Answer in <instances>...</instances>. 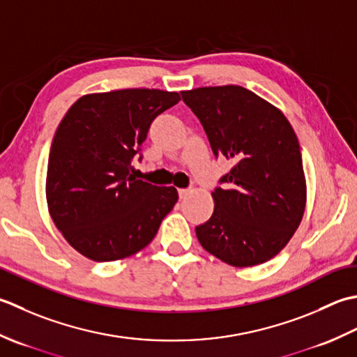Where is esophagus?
Segmentation results:
<instances>
[{
  "instance_id": "34e87169",
  "label": "esophagus",
  "mask_w": 357,
  "mask_h": 357,
  "mask_svg": "<svg viewBox=\"0 0 357 357\" xmlns=\"http://www.w3.org/2000/svg\"><path fill=\"white\" fill-rule=\"evenodd\" d=\"M189 189H178V195H180V199H186L188 195H189Z\"/></svg>"
}]
</instances>
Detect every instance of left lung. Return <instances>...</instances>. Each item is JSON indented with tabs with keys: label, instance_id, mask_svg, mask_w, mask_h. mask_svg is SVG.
Here are the masks:
<instances>
[{
	"label": "left lung",
	"instance_id": "1",
	"mask_svg": "<svg viewBox=\"0 0 357 357\" xmlns=\"http://www.w3.org/2000/svg\"><path fill=\"white\" fill-rule=\"evenodd\" d=\"M211 149L234 166L211 194L214 213L195 228L209 254L236 268L265 264L285 248L307 205L302 154L279 107L237 84L181 92Z\"/></svg>",
	"mask_w": 357,
	"mask_h": 357
}]
</instances>
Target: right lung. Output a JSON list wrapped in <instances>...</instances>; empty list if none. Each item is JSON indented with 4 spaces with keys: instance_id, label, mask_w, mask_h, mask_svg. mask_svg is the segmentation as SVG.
I'll return each instance as SVG.
<instances>
[{
    "instance_id": "obj_1",
    "label": "right lung",
    "mask_w": 357,
    "mask_h": 357,
    "mask_svg": "<svg viewBox=\"0 0 357 357\" xmlns=\"http://www.w3.org/2000/svg\"><path fill=\"white\" fill-rule=\"evenodd\" d=\"M178 100V92L160 89L87 93L60 121L47 163V211L82 256H132L177 203L176 188L135 180L129 171L152 120Z\"/></svg>"
}]
</instances>
